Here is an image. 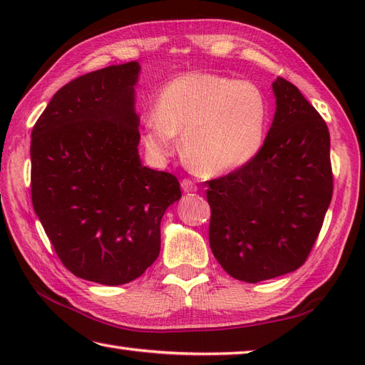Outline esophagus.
I'll use <instances>...</instances> for the list:
<instances>
[{
	"label": "esophagus",
	"instance_id": "esophagus-1",
	"mask_svg": "<svg viewBox=\"0 0 365 365\" xmlns=\"http://www.w3.org/2000/svg\"><path fill=\"white\" fill-rule=\"evenodd\" d=\"M180 185H182V191L187 192V195H190V192H196L197 191L196 183L192 182V180H190V178H185V180H182Z\"/></svg>",
	"mask_w": 365,
	"mask_h": 365
}]
</instances>
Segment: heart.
Wrapping results in <instances>:
<instances>
[{"label": "heart", "instance_id": "obj_1", "mask_svg": "<svg viewBox=\"0 0 365 365\" xmlns=\"http://www.w3.org/2000/svg\"><path fill=\"white\" fill-rule=\"evenodd\" d=\"M268 103L247 80L192 72L160 91L152 115L143 123L141 143L163 163L173 157L182 136L185 158L197 173L222 175L250 163L262 149Z\"/></svg>", "mask_w": 365, "mask_h": 365}]
</instances>
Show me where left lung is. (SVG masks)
<instances>
[{
  "mask_svg": "<svg viewBox=\"0 0 365 365\" xmlns=\"http://www.w3.org/2000/svg\"><path fill=\"white\" fill-rule=\"evenodd\" d=\"M262 149L245 166L208 182V240L226 273L260 282L298 269L315 243L332 197L329 131L284 78Z\"/></svg>",
  "mask_w": 365,
  "mask_h": 365,
  "instance_id": "1",
  "label": "left lung"
}]
</instances>
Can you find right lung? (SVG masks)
Instances as JSON below:
<instances>
[{"label": "right lung", "mask_w": 365, "mask_h": 365, "mask_svg": "<svg viewBox=\"0 0 365 365\" xmlns=\"http://www.w3.org/2000/svg\"><path fill=\"white\" fill-rule=\"evenodd\" d=\"M138 61L75 78L31 133V196L46 237L75 276L135 281L160 254V222L182 197L173 174L139 158Z\"/></svg>", "instance_id": "obj_1"}]
</instances>
